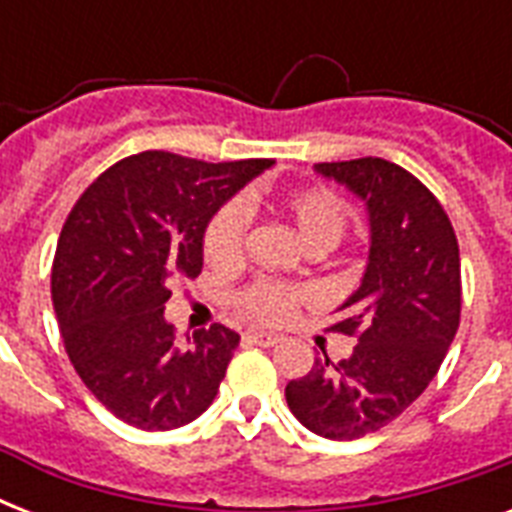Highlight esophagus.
Instances as JSON below:
<instances>
[{
	"mask_svg": "<svg viewBox=\"0 0 512 512\" xmlns=\"http://www.w3.org/2000/svg\"><path fill=\"white\" fill-rule=\"evenodd\" d=\"M244 340H247L249 345H260V348H273V345L279 342V337L268 335V332H247V335H244Z\"/></svg>",
	"mask_w": 512,
	"mask_h": 512,
	"instance_id": "esophagus-1",
	"label": "esophagus"
}]
</instances>
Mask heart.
Returning <instances> with one entry per match:
<instances>
[{"label": "heart", "instance_id": "heart-1", "mask_svg": "<svg viewBox=\"0 0 512 512\" xmlns=\"http://www.w3.org/2000/svg\"><path fill=\"white\" fill-rule=\"evenodd\" d=\"M276 207L295 225L300 239L311 249H327L342 239L348 228L350 209L340 193L324 185H305L281 193ZM247 244V212L239 201H228L209 217L201 249L207 263L217 271L236 268ZM308 303V289L276 279H257L239 292V311L257 324H287L300 305Z\"/></svg>", "mask_w": 512, "mask_h": 512}]
</instances>
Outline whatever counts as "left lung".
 I'll use <instances>...</instances> for the list:
<instances>
[{
    "instance_id": "8db88e82",
    "label": "left lung",
    "mask_w": 512,
    "mask_h": 512,
    "mask_svg": "<svg viewBox=\"0 0 512 512\" xmlns=\"http://www.w3.org/2000/svg\"><path fill=\"white\" fill-rule=\"evenodd\" d=\"M316 170L366 201L372 247L329 327L358 345L337 364L316 358L287 385V404L316 436L353 441L396 420L436 377L460 327V247L441 201L404 167L364 156Z\"/></svg>"
}]
</instances>
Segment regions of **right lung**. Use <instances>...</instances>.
<instances>
[{
	"label": "right lung",
	"mask_w": 512,
	"mask_h": 512,
	"mask_svg": "<svg viewBox=\"0 0 512 512\" xmlns=\"http://www.w3.org/2000/svg\"><path fill=\"white\" fill-rule=\"evenodd\" d=\"M271 159L199 162L143 151L76 199L52 260V305L76 374L127 425L172 430L217 396L239 335L212 324L180 342L164 321L172 281L201 273L209 217Z\"/></svg>",
	"instance_id": "add662e5"
}]
</instances>
